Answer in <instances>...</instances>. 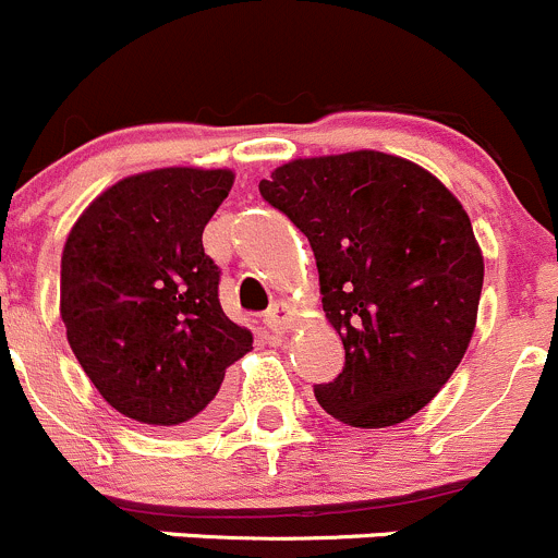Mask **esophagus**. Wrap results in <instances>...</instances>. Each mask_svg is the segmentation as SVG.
I'll return each mask as SVG.
<instances>
[{"label": "esophagus", "instance_id": "1", "mask_svg": "<svg viewBox=\"0 0 558 558\" xmlns=\"http://www.w3.org/2000/svg\"><path fill=\"white\" fill-rule=\"evenodd\" d=\"M263 323H266V328L271 330V333L281 336L292 328L295 314H292L290 306H284V303H274V306L266 312V317H263Z\"/></svg>", "mask_w": 558, "mask_h": 558}]
</instances>
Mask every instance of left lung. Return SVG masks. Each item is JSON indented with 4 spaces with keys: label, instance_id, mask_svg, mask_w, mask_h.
Masks as SVG:
<instances>
[{
    "label": "left lung",
    "instance_id": "obj_1",
    "mask_svg": "<svg viewBox=\"0 0 558 558\" xmlns=\"http://www.w3.org/2000/svg\"><path fill=\"white\" fill-rule=\"evenodd\" d=\"M308 239L344 368L314 385L355 428L404 423L459 368L477 319L483 255L464 206L410 159L383 151L295 159L260 181Z\"/></svg>",
    "mask_w": 558,
    "mask_h": 558
}]
</instances>
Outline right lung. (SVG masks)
Masks as SVG:
<instances>
[{"label": "right lung", "instance_id": "obj_1", "mask_svg": "<svg viewBox=\"0 0 558 558\" xmlns=\"http://www.w3.org/2000/svg\"><path fill=\"white\" fill-rule=\"evenodd\" d=\"M230 170L130 175L81 214L62 252V319L86 377L121 415L157 428L203 426L252 333L222 312L203 230Z\"/></svg>", "mask_w": 558, "mask_h": 558}]
</instances>
